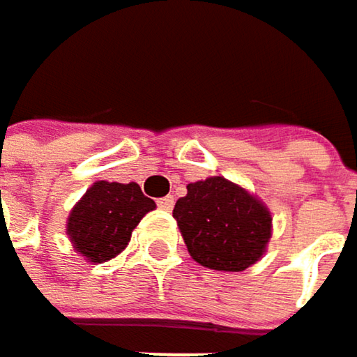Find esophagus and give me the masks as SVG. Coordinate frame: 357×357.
I'll return each instance as SVG.
<instances>
[{
    "mask_svg": "<svg viewBox=\"0 0 357 357\" xmlns=\"http://www.w3.org/2000/svg\"><path fill=\"white\" fill-rule=\"evenodd\" d=\"M157 204H159V208H163V211H172V208H174V196H163V198L157 200Z\"/></svg>",
    "mask_w": 357,
    "mask_h": 357,
    "instance_id": "esophagus-1",
    "label": "esophagus"
}]
</instances>
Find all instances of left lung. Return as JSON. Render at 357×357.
<instances>
[{
	"label": "left lung",
	"instance_id": "obj_1",
	"mask_svg": "<svg viewBox=\"0 0 357 357\" xmlns=\"http://www.w3.org/2000/svg\"><path fill=\"white\" fill-rule=\"evenodd\" d=\"M174 219L198 264L229 273L258 262L273 229L268 208L221 176L188 183V194L176 202Z\"/></svg>",
	"mask_w": 357,
	"mask_h": 357
}]
</instances>
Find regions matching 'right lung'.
I'll return each mask as SVG.
<instances>
[{
    "instance_id": "1",
    "label": "right lung",
    "mask_w": 357,
    "mask_h": 357,
    "mask_svg": "<svg viewBox=\"0 0 357 357\" xmlns=\"http://www.w3.org/2000/svg\"><path fill=\"white\" fill-rule=\"evenodd\" d=\"M155 208L138 183L95 181L68 217L66 234L89 262H107L128 246L134 227Z\"/></svg>"
}]
</instances>
